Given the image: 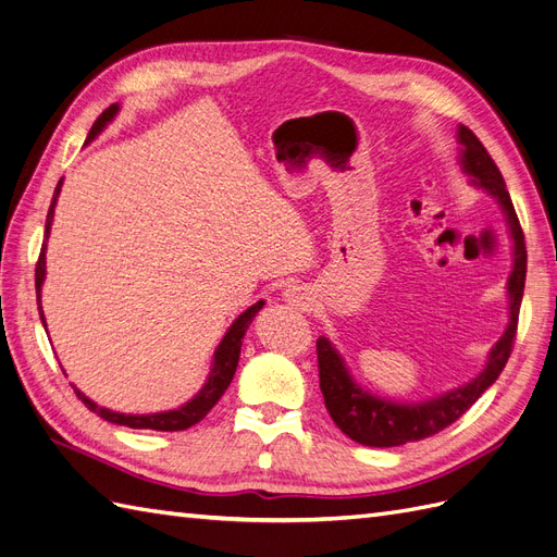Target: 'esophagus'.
Instances as JSON below:
<instances>
[{"label":"esophagus","instance_id":"34e87169","mask_svg":"<svg viewBox=\"0 0 557 557\" xmlns=\"http://www.w3.org/2000/svg\"><path fill=\"white\" fill-rule=\"evenodd\" d=\"M283 301H288L290 307L305 311V309H309L313 305V295H311L309 285L293 283V285H288V288L283 290Z\"/></svg>","mask_w":557,"mask_h":557}]
</instances>
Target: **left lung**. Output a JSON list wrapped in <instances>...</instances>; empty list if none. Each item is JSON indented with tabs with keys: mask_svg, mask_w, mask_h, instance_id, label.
Masks as SVG:
<instances>
[{
	"mask_svg": "<svg viewBox=\"0 0 557 557\" xmlns=\"http://www.w3.org/2000/svg\"><path fill=\"white\" fill-rule=\"evenodd\" d=\"M460 141V164L465 174L474 176L471 185L485 190L497 199V205L507 218L509 234L513 239V269L507 281L509 293V325L499 336V342L487 352V362L483 372L471 379L469 383L453 387V391L430 397L425 401H393L379 395H372L360 383L352 381L339 350L332 346L327 336H320L315 342L318 348V374H320V391L325 397V407L346 436L362 446L374 448H391L409 442L428 440V436L442 432L450 423H455L471 404H474L487 387H491L507 364L513 339L518 330V313L522 290H525V272H528V250L525 237L518 223L516 209L507 190V183L502 178L495 160L487 153L485 146L469 127H458Z\"/></svg>",
	"mask_w": 557,
	"mask_h": 557,
	"instance_id": "8db88e82",
	"label": "left lung"
}]
</instances>
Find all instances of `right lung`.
<instances>
[{
	"label": "right lung",
	"mask_w": 557,
	"mask_h": 557,
	"mask_svg": "<svg viewBox=\"0 0 557 557\" xmlns=\"http://www.w3.org/2000/svg\"><path fill=\"white\" fill-rule=\"evenodd\" d=\"M117 113V104H111L102 115L97 117L86 144H90L99 132H102L113 117ZM60 188H62V181L58 183V188L53 193V201H50V209H48V215H46V239L50 234V223H53V213H55V205H58V195H60ZM44 278H46V244L41 246V252H39V262H37V274H35V283H37V305H41V285H44ZM264 307V301L260 299L258 305H252L250 309H246L237 320H234L232 327L225 332L223 342L218 344L215 352H213V364H211V372H209V379L205 383V387L190 399L185 401L183 407L178 409H172V411H160V413H141V416H132V413H117V411H111V409H104V407H97V404L83 395L78 387H74L76 397L86 404V407L90 411H95L99 418L109 420V423H115V425H125V428H134V430H160V432H178V430H188L193 425H197L201 418H205L213 407L215 401L223 397V393L227 391V385L232 383L234 379V372H237V364H239V352H242V339L244 334L248 330V325L252 323V318H256V313ZM39 315H41V323L46 325L44 320V311L39 307Z\"/></svg>",
	"instance_id": "right-lung-1"
}]
</instances>
